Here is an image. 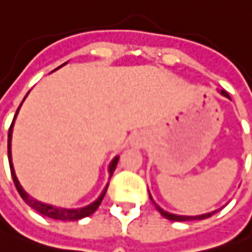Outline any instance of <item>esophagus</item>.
I'll return each mask as SVG.
<instances>
[{
  "instance_id": "obj_1",
  "label": "esophagus",
  "mask_w": 252,
  "mask_h": 252,
  "mask_svg": "<svg viewBox=\"0 0 252 252\" xmlns=\"http://www.w3.org/2000/svg\"><path fill=\"white\" fill-rule=\"evenodd\" d=\"M143 144H144V141H143V139H141L140 136H134L133 139H131V146L133 147H143Z\"/></svg>"
}]
</instances>
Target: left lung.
<instances>
[{
  "mask_svg": "<svg viewBox=\"0 0 252 252\" xmlns=\"http://www.w3.org/2000/svg\"><path fill=\"white\" fill-rule=\"evenodd\" d=\"M221 95L223 96H226V98H230L228 96V94L226 91H221ZM150 193V192H149ZM150 199L153 200V198H151L150 195ZM153 203L156 205V209L160 212L161 215L164 216L165 219H168V220H172V221H188V220H202V219H206V218H210L212 215H215L216 212H212V213H205V215H200V216H178V215H172V213H168V212H165L164 209H161L154 200H153Z\"/></svg>",
  "mask_w": 252,
  "mask_h": 252,
  "instance_id": "1",
  "label": "left lung"
}]
</instances>
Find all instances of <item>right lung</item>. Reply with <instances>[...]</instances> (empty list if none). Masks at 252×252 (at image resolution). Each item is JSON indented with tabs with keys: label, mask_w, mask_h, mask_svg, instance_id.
<instances>
[{
	"label": "right lung",
	"mask_w": 252,
	"mask_h": 252,
	"mask_svg": "<svg viewBox=\"0 0 252 252\" xmlns=\"http://www.w3.org/2000/svg\"><path fill=\"white\" fill-rule=\"evenodd\" d=\"M64 64H62L60 67H63ZM60 67H57V68H60ZM57 68H56V70H57ZM26 95H28V94H26ZM25 98H26V96H25ZM21 105H22V103H21ZM21 105H19V108H21ZM19 108L16 109V113H15V116H14V121H12V123H11V127H9V131H8V160H9L11 175H12L15 187H16V189H18V192H19L21 198L24 199L25 202H26L31 208L34 209L36 212H39L40 215L47 216V218H50V219H54V220H80V219L87 218V216L92 215L96 209L99 208V205H101L102 199H103L105 193H106V189H108V185H109V184H106V187H105V189L102 190V193L99 195V198L96 199L95 202H92L91 205H88V206H85V208H81V209H64V208H57V206H52V205H46V203H42V202L36 200V199H33L32 196H29V195H28V193L24 190V188L21 187L19 181H18V178H16V174H15L14 164H12V156H11L12 129H14L15 118H16V115H18ZM118 161H119V157H115V158L112 160L111 165H109V177H112L113 171H115L116 165H118Z\"/></svg>",
	"instance_id": "add662e5"
}]
</instances>
